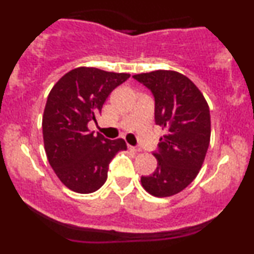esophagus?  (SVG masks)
Segmentation results:
<instances>
[{
	"label": "esophagus",
	"instance_id": "esophagus-1",
	"mask_svg": "<svg viewBox=\"0 0 254 254\" xmlns=\"http://www.w3.org/2000/svg\"><path fill=\"white\" fill-rule=\"evenodd\" d=\"M129 149L135 151V153H139V151H142L141 147H132V145H129Z\"/></svg>",
	"mask_w": 254,
	"mask_h": 254
}]
</instances>
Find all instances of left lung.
<instances>
[{"mask_svg": "<svg viewBox=\"0 0 254 254\" xmlns=\"http://www.w3.org/2000/svg\"><path fill=\"white\" fill-rule=\"evenodd\" d=\"M151 90L155 123L166 131L160 138L155 172L142 177L144 190L155 197L179 193L199 173L210 143V111L202 92L189 77L173 70L132 76Z\"/></svg>", "mask_w": 254, "mask_h": 254, "instance_id": "obj_1", "label": "left lung"}]
</instances>
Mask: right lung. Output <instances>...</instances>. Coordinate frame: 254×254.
I'll return each mask as SVG.
<instances>
[{
  "label": "right lung",
  "mask_w": 254,
  "mask_h": 254,
  "mask_svg": "<svg viewBox=\"0 0 254 254\" xmlns=\"http://www.w3.org/2000/svg\"><path fill=\"white\" fill-rule=\"evenodd\" d=\"M130 74L98 68L72 69L52 87L43 115L46 156L60 180L77 193H92L107 179L111 160L127 150L124 139L90 132L110 93Z\"/></svg>",
  "instance_id": "obj_1"
}]
</instances>
